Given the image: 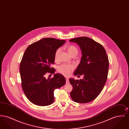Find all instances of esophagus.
<instances>
[{
  "instance_id": "34e87169",
  "label": "esophagus",
  "mask_w": 129,
  "mask_h": 129,
  "mask_svg": "<svg viewBox=\"0 0 129 129\" xmlns=\"http://www.w3.org/2000/svg\"><path fill=\"white\" fill-rule=\"evenodd\" d=\"M66 84H69V79L68 78L66 79Z\"/></svg>"
}]
</instances>
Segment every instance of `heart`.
Segmentation results:
<instances>
[{"mask_svg":"<svg viewBox=\"0 0 129 129\" xmlns=\"http://www.w3.org/2000/svg\"><path fill=\"white\" fill-rule=\"evenodd\" d=\"M66 49L67 50L69 54L71 56L73 55H76L78 54V50L77 48L74 45H69L67 46ZM60 49H58L55 51V61H57L59 55L60 53ZM74 69V67L72 65L63 64L59 66L58 68V71L65 76H68L71 74L72 71Z\"/></svg>","mask_w":129,"mask_h":129,"instance_id":"heart-1","label":"heart"}]
</instances>
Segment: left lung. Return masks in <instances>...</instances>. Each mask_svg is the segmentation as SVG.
Segmentation results:
<instances>
[{"label":"left lung","instance_id":"obj_1","mask_svg":"<svg viewBox=\"0 0 129 129\" xmlns=\"http://www.w3.org/2000/svg\"><path fill=\"white\" fill-rule=\"evenodd\" d=\"M69 42L77 43L82 55L74 75H84L79 80L70 78L73 87L70 95L76 103H89L98 97L104 87L108 73V58L104 47L92 39L79 37Z\"/></svg>","mask_w":129,"mask_h":129}]
</instances>
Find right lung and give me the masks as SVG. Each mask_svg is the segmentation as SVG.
I'll list each match as a JSON object with an SVG mask.
<instances>
[{
	"instance_id": "right-lung-1",
	"label": "right lung",
	"mask_w": 129,
	"mask_h": 129,
	"mask_svg": "<svg viewBox=\"0 0 129 129\" xmlns=\"http://www.w3.org/2000/svg\"><path fill=\"white\" fill-rule=\"evenodd\" d=\"M65 42L46 38L31 44L25 50L19 70L23 90L32 103L42 106L52 104L55 100V89L65 84V78L61 74H54L52 78L45 77L47 73L55 72L51 65L54 63L55 51Z\"/></svg>"
}]
</instances>
